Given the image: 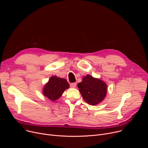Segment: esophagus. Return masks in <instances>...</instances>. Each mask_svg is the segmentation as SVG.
<instances>
[{"label": "esophagus", "mask_w": 148, "mask_h": 148, "mask_svg": "<svg viewBox=\"0 0 148 148\" xmlns=\"http://www.w3.org/2000/svg\"><path fill=\"white\" fill-rule=\"evenodd\" d=\"M77 86V83L76 82H74V83H71L70 84V87L71 88H75Z\"/></svg>", "instance_id": "esophagus-1"}]
</instances>
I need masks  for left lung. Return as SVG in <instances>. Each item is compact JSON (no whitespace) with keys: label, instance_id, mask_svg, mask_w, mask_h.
Masks as SVG:
<instances>
[{"label":"left lung","instance_id":"8db88e82","mask_svg":"<svg viewBox=\"0 0 148 148\" xmlns=\"http://www.w3.org/2000/svg\"><path fill=\"white\" fill-rule=\"evenodd\" d=\"M77 86L84 100L91 105L101 103L107 95V84L90 75L83 77Z\"/></svg>","mask_w":148,"mask_h":148}]
</instances>
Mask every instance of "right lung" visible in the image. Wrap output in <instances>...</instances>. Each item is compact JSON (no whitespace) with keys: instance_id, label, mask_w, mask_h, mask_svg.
Returning a JSON list of instances; mask_svg holds the SVG:
<instances>
[{"instance_id":"obj_1","label":"right lung","mask_w":148,"mask_h":148,"mask_svg":"<svg viewBox=\"0 0 148 148\" xmlns=\"http://www.w3.org/2000/svg\"><path fill=\"white\" fill-rule=\"evenodd\" d=\"M69 87V84L65 78L53 75L45 84L42 92L43 94L50 100L55 101L60 98L63 92Z\"/></svg>"}]
</instances>
